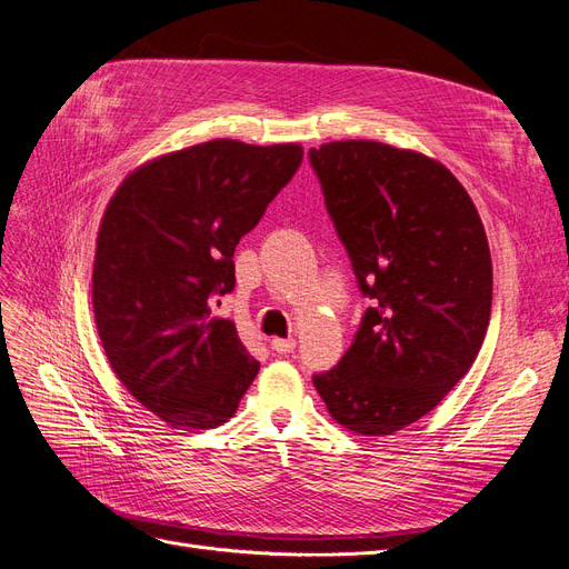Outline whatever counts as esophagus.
Masks as SVG:
<instances>
[{"label": "esophagus", "mask_w": 569, "mask_h": 569, "mask_svg": "<svg viewBox=\"0 0 569 569\" xmlns=\"http://www.w3.org/2000/svg\"><path fill=\"white\" fill-rule=\"evenodd\" d=\"M270 349L274 351V353H280V356H287V353H291L297 349V339H272L270 341Z\"/></svg>", "instance_id": "obj_1"}]
</instances>
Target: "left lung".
Returning <instances> with one entry per match:
<instances>
[{"label":"left lung","mask_w":569,"mask_h":569,"mask_svg":"<svg viewBox=\"0 0 569 569\" xmlns=\"http://www.w3.org/2000/svg\"><path fill=\"white\" fill-rule=\"evenodd\" d=\"M327 213L372 306L339 363L313 375L330 416L380 437L420 420L475 363L491 316V256L462 184L382 142L308 151Z\"/></svg>","instance_id":"left-lung-1"}]
</instances>
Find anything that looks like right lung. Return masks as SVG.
<instances>
[{
    "mask_svg": "<svg viewBox=\"0 0 569 569\" xmlns=\"http://www.w3.org/2000/svg\"><path fill=\"white\" fill-rule=\"evenodd\" d=\"M299 144L213 140L142 166L118 187L97 239L92 306L118 380L170 427L228 422L258 372L234 322V247L295 178Z\"/></svg>",
    "mask_w": 569,
    "mask_h": 569,
    "instance_id": "1",
    "label": "right lung"
}]
</instances>
